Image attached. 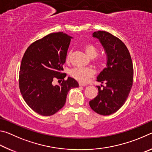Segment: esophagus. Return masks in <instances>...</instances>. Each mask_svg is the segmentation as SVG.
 <instances>
[{"label": "esophagus", "instance_id": "1", "mask_svg": "<svg viewBox=\"0 0 152 152\" xmlns=\"http://www.w3.org/2000/svg\"><path fill=\"white\" fill-rule=\"evenodd\" d=\"M79 86H85L86 85V84H82V83H79Z\"/></svg>", "mask_w": 152, "mask_h": 152}]
</instances>
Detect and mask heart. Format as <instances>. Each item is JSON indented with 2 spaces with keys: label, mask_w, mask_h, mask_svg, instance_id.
<instances>
[{
  "label": "heart",
  "mask_w": 152,
  "mask_h": 152,
  "mask_svg": "<svg viewBox=\"0 0 152 152\" xmlns=\"http://www.w3.org/2000/svg\"><path fill=\"white\" fill-rule=\"evenodd\" d=\"M84 50L90 58H94L98 55V50L93 44L88 43L84 46ZM71 52H69L67 55V60H69L70 58ZM95 74V72L91 68H75L72 69L70 72V76L76 80L81 83H86L90 78L93 77Z\"/></svg>",
  "instance_id": "b5f03b06"
}]
</instances>
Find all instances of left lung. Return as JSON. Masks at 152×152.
<instances>
[{
	"label": "left lung",
	"mask_w": 152,
	"mask_h": 152,
	"mask_svg": "<svg viewBox=\"0 0 152 152\" xmlns=\"http://www.w3.org/2000/svg\"><path fill=\"white\" fill-rule=\"evenodd\" d=\"M103 46L107 56V67L96 80L106 86L99 89L98 95L89 102L94 112L109 115L117 112L127 100L133 85V67L129 51L125 43L111 33L98 31L92 33Z\"/></svg>",
	"instance_id": "left-lung-1"
}]
</instances>
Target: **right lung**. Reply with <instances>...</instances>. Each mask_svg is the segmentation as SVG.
<instances>
[{"label":"right lung","mask_w":152,"mask_h":152,"mask_svg":"<svg viewBox=\"0 0 152 152\" xmlns=\"http://www.w3.org/2000/svg\"><path fill=\"white\" fill-rule=\"evenodd\" d=\"M71 38L63 32L50 33L31 43L22 58L20 93L28 106L43 116L57 113L65 104L68 91L79 86L70 77L64 80L66 74L61 73ZM56 78L63 79L59 86L53 85Z\"/></svg>","instance_id":"1"}]
</instances>
